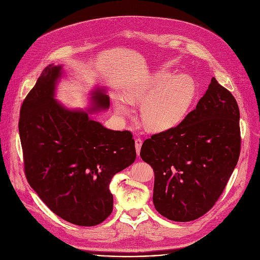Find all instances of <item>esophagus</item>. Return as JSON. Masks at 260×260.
Returning <instances> with one entry per match:
<instances>
[{"label":"esophagus","mask_w":260,"mask_h":260,"mask_svg":"<svg viewBox=\"0 0 260 260\" xmlns=\"http://www.w3.org/2000/svg\"><path fill=\"white\" fill-rule=\"evenodd\" d=\"M135 146H136V152H137V155L139 156L140 149H141V146H142V140L140 138H137L135 140Z\"/></svg>","instance_id":"esophagus-1"}]
</instances>
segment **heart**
<instances>
[{
  "instance_id": "b5f03b06",
  "label": "heart",
  "mask_w": 260,
  "mask_h": 260,
  "mask_svg": "<svg viewBox=\"0 0 260 260\" xmlns=\"http://www.w3.org/2000/svg\"><path fill=\"white\" fill-rule=\"evenodd\" d=\"M197 87L189 75L172 77L169 73H157L148 80L125 89L124 95L114 99L117 112L128 115L132 103H140V115L144 125L152 131H168L178 126L186 118L195 98Z\"/></svg>"
}]
</instances>
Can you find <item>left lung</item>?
Returning <instances> with one entry per match:
<instances>
[{
  "label": "left lung",
  "instance_id": "1",
  "mask_svg": "<svg viewBox=\"0 0 260 260\" xmlns=\"http://www.w3.org/2000/svg\"><path fill=\"white\" fill-rule=\"evenodd\" d=\"M239 117L233 94L212 78L178 126L143 142L140 156L154 170L153 202L159 214L187 222L213 208L238 162Z\"/></svg>",
  "mask_w": 260,
  "mask_h": 260
}]
</instances>
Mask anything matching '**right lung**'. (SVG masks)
I'll use <instances>...</instances> for the list:
<instances>
[{
    "instance_id": "obj_1",
    "label": "right lung",
    "mask_w": 260,
    "mask_h": 260,
    "mask_svg": "<svg viewBox=\"0 0 260 260\" xmlns=\"http://www.w3.org/2000/svg\"><path fill=\"white\" fill-rule=\"evenodd\" d=\"M62 77V65H48L23 102L19 132L25 175L54 214L92 226L113 212L109 183L135 161V141L131 132L108 129L90 117L109 107L104 88L90 92L86 111L60 103L56 89Z\"/></svg>"
}]
</instances>
